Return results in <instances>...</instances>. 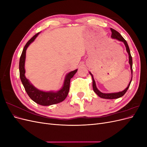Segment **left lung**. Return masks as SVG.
I'll list each match as a JSON object with an SVG mask.
<instances>
[{
    "instance_id": "left-lung-1",
    "label": "left lung",
    "mask_w": 147,
    "mask_h": 147,
    "mask_svg": "<svg viewBox=\"0 0 147 147\" xmlns=\"http://www.w3.org/2000/svg\"><path fill=\"white\" fill-rule=\"evenodd\" d=\"M111 31H112V35H111V37L112 38H115V39H117L118 40L120 41V42H122L124 43V45L126 47V51L128 53V55H129V64L130 65V67H131V75H132V77H131V81L129 83L128 85L127 86L126 88L124 89V90L122 91H119L118 92H112V93H103L100 92L97 88L96 87V82L94 78H93V75H92V74L90 72V74L91 75L92 77V88H93V90L95 92V93L96 94H97V96H99L101 98H103V99H118L119 98V97H122L123 96H124V94H125L127 90H128L129 87L130 86V84L131 83L132 81V56L131 55V53H130V50H129V46L127 45V42L125 40V39H124L122 36L118 32H117V30H115V29H112V28H110Z\"/></svg>"
}]
</instances>
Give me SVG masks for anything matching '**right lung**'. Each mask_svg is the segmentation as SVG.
<instances>
[{"mask_svg":"<svg viewBox=\"0 0 147 147\" xmlns=\"http://www.w3.org/2000/svg\"><path fill=\"white\" fill-rule=\"evenodd\" d=\"M40 33L38 32L35 34L33 37L31 38L26 44L20 59L19 69H20V77L21 81L23 83L25 90L27 92L30 98L34 101L35 103L43 106H48L53 104H56L63 102L67 96L70 88V82L74 75L76 74L78 69L71 71L65 75L63 86L59 91H43L40 90L35 88L31 83L29 80L25 76V60H26V53L28 47L31 43H32L34 40L36 38L38 35Z\"/></svg>","mask_w":147,"mask_h":147,"instance_id":"right-lung-1","label":"right lung"}]
</instances>
